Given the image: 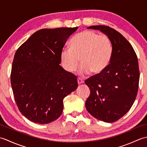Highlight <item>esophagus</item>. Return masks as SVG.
<instances>
[{
    "label": "esophagus",
    "mask_w": 147,
    "mask_h": 147,
    "mask_svg": "<svg viewBox=\"0 0 147 147\" xmlns=\"http://www.w3.org/2000/svg\"><path fill=\"white\" fill-rule=\"evenodd\" d=\"M83 83H84L83 80L80 78H78V85H80V84Z\"/></svg>",
    "instance_id": "esophagus-1"
}]
</instances>
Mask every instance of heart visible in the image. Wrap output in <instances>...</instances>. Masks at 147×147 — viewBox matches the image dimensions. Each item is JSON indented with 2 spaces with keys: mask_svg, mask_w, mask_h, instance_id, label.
<instances>
[{
  "mask_svg": "<svg viewBox=\"0 0 147 147\" xmlns=\"http://www.w3.org/2000/svg\"><path fill=\"white\" fill-rule=\"evenodd\" d=\"M113 54V45L106 35H99L91 30L78 34L70 42V49H62L60 59L64 69L73 73L81 64V75L102 73L108 66Z\"/></svg>",
  "mask_w": 147,
  "mask_h": 147,
  "instance_id": "b5f03b06",
  "label": "heart"
}]
</instances>
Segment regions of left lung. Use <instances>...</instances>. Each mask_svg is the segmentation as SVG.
<instances>
[{
	"mask_svg": "<svg viewBox=\"0 0 147 147\" xmlns=\"http://www.w3.org/2000/svg\"><path fill=\"white\" fill-rule=\"evenodd\" d=\"M88 28L101 31L110 38L113 54L102 73L85 80L91 92L86 109L97 119L113 123L124 116L135 100L140 79L138 58L130 43L117 31L102 25Z\"/></svg>",
	"mask_w": 147,
	"mask_h": 147,
	"instance_id": "1",
	"label": "left lung"
}]
</instances>
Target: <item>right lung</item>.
<instances>
[{
	"instance_id": "right-lung-1",
	"label": "right lung",
	"mask_w": 147,
	"mask_h": 147,
	"mask_svg": "<svg viewBox=\"0 0 147 147\" xmlns=\"http://www.w3.org/2000/svg\"><path fill=\"white\" fill-rule=\"evenodd\" d=\"M78 27L37 31L18 49L11 83L15 102L28 119L47 124L63 110V99L75 90L77 77L60 65L64 46Z\"/></svg>"
}]
</instances>
